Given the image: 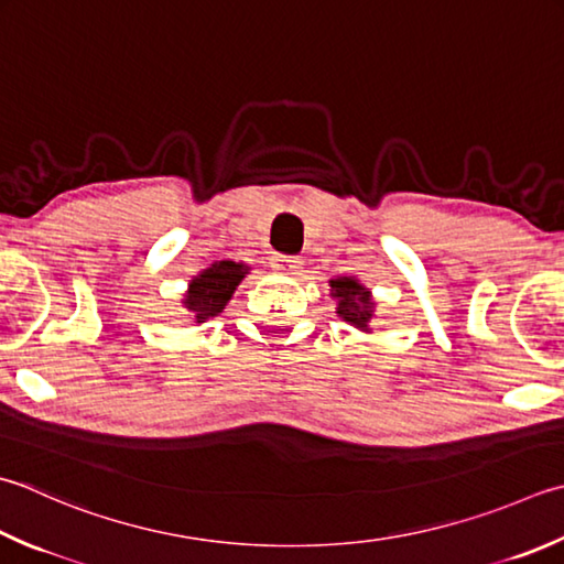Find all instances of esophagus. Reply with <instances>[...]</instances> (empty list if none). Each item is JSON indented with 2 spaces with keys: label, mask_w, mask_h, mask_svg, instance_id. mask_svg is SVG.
I'll list each match as a JSON object with an SVG mask.
<instances>
[{
  "label": "esophagus",
  "mask_w": 564,
  "mask_h": 564,
  "mask_svg": "<svg viewBox=\"0 0 564 564\" xmlns=\"http://www.w3.org/2000/svg\"><path fill=\"white\" fill-rule=\"evenodd\" d=\"M271 267H273V271H279V273H295L297 269L303 267V261L297 257H283V253H279V257L271 259Z\"/></svg>",
  "instance_id": "obj_1"
}]
</instances>
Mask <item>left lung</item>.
Wrapping results in <instances>:
<instances>
[{
	"instance_id": "8db88e82",
	"label": "left lung",
	"mask_w": 564,
	"mask_h": 564,
	"mask_svg": "<svg viewBox=\"0 0 564 564\" xmlns=\"http://www.w3.org/2000/svg\"><path fill=\"white\" fill-rule=\"evenodd\" d=\"M329 289H333V297H337V315L345 319V323L361 329V333H369L373 307H377L371 301V291L364 289V285L357 279H351V275L333 279L329 281Z\"/></svg>"
}]
</instances>
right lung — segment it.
Here are the masks:
<instances>
[{"mask_svg": "<svg viewBox=\"0 0 564 564\" xmlns=\"http://www.w3.org/2000/svg\"><path fill=\"white\" fill-rule=\"evenodd\" d=\"M247 273L249 267H245V263L215 261L213 267L197 273L187 285V293L183 297L185 311L193 315L195 323H205V319L219 315Z\"/></svg>", "mask_w": 564, "mask_h": 564, "instance_id": "1", "label": "right lung"}]
</instances>
